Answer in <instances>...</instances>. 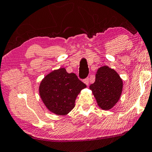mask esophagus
Masks as SVG:
<instances>
[{"instance_id":"esophagus-1","label":"esophagus","mask_w":152,"mask_h":152,"mask_svg":"<svg viewBox=\"0 0 152 152\" xmlns=\"http://www.w3.org/2000/svg\"><path fill=\"white\" fill-rule=\"evenodd\" d=\"M83 82L85 83V84L86 85H88V83H89V78L88 77H87V78H86L84 80H83Z\"/></svg>"}]
</instances>
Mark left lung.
<instances>
[{"label":"left lung","instance_id":"left-lung-1","mask_svg":"<svg viewBox=\"0 0 152 152\" xmlns=\"http://www.w3.org/2000/svg\"><path fill=\"white\" fill-rule=\"evenodd\" d=\"M99 106L110 110L119 100L123 91V81L114 69L104 66L96 71L95 81L90 86Z\"/></svg>","mask_w":152,"mask_h":152}]
</instances>
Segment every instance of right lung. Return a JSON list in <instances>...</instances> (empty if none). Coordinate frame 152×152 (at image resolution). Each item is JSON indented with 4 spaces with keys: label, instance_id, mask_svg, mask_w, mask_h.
<instances>
[{
    "label": "right lung",
    "instance_id": "obj_1",
    "mask_svg": "<svg viewBox=\"0 0 152 152\" xmlns=\"http://www.w3.org/2000/svg\"><path fill=\"white\" fill-rule=\"evenodd\" d=\"M86 85L75 73H68L64 68L50 72L42 80L39 96L51 113L66 115L75 107L77 96Z\"/></svg>",
    "mask_w": 152,
    "mask_h": 152
}]
</instances>
